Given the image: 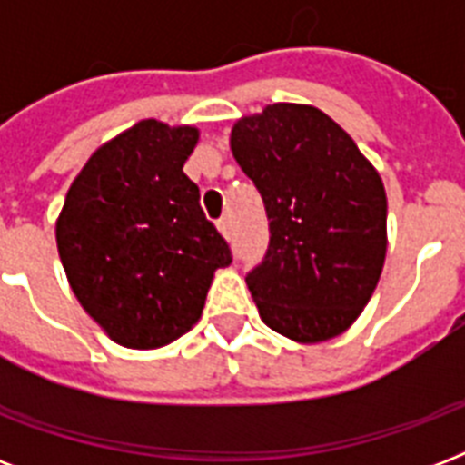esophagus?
<instances>
[{
  "mask_svg": "<svg viewBox=\"0 0 465 465\" xmlns=\"http://www.w3.org/2000/svg\"><path fill=\"white\" fill-rule=\"evenodd\" d=\"M217 229L222 232V236H224V239H229V233H232V222H229V217L219 219Z\"/></svg>",
  "mask_w": 465,
  "mask_h": 465,
  "instance_id": "esophagus-1",
  "label": "esophagus"
}]
</instances>
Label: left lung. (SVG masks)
I'll use <instances>...</instances> for the list:
<instances>
[{"mask_svg":"<svg viewBox=\"0 0 465 465\" xmlns=\"http://www.w3.org/2000/svg\"><path fill=\"white\" fill-rule=\"evenodd\" d=\"M232 152L270 222L268 253L246 277L262 323L297 342L345 332L386 261L379 171L335 120L302 104L236 120Z\"/></svg>","mask_w":465,"mask_h":465,"instance_id":"1","label":"left lung"}]
</instances>
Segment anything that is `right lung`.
Wrapping results in <instances>:
<instances>
[{"mask_svg": "<svg viewBox=\"0 0 465 465\" xmlns=\"http://www.w3.org/2000/svg\"><path fill=\"white\" fill-rule=\"evenodd\" d=\"M197 127L140 120L98 147L64 197L54 236L69 287L108 338L154 350L203 316L229 243L183 163Z\"/></svg>", "mask_w": 465, "mask_h": 465, "instance_id": "1", "label": "right lung"}]
</instances>
